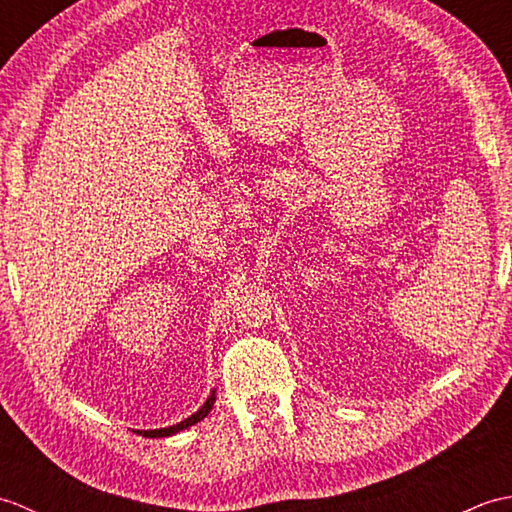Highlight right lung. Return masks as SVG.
Here are the masks:
<instances>
[{"mask_svg":"<svg viewBox=\"0 0 512 512\" xmlns=\"http://www.w3.org/2000/svg\"><path fill=\"white\" fill-rule=\"evenodd\" d=\"M213 402H215V394H211L209 398H206V402H204V407L200 409V411H195L191 418H187V420H182V422H178V424H173V427H167V429H154V431H138L140 436H145V438H165V436H173V433H178V431H182V429H187V427H191V424H195V422H200V420H204L206 418V413L211 411V407H213Z\"/></svg>","mask_w":512,"mask_h":512,"instance_id":"obj_1","label":"right lung"}]
</instances>
